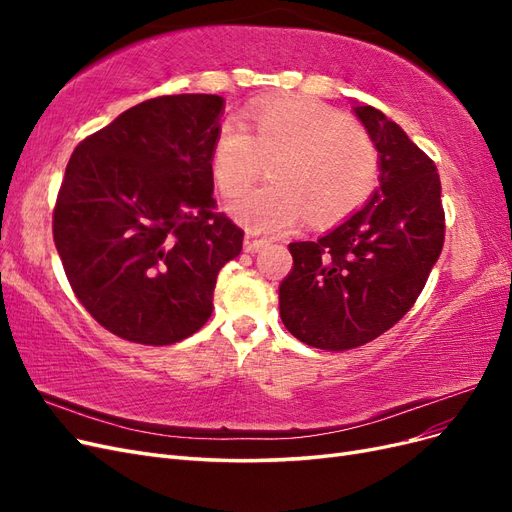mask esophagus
<instances>
[{
    "instance_id": "esophagus-1",
    "label": "esophagus",
    "mask_w": 512,
    "mask_h": 512,
    "mask_svg": "<svg viewBox=\"0 0 512 512\" xmlns=\"http://www.w3.org/2000/svg\"><path fill=\"white\" fill-rule=\"evenodd\" d=\"M265 245H267V239H258V237H254V235H245V239H243V250H245L247 254L260 252Z\"/></svg>"
}]
</instances>
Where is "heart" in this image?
Returning a JSON list of instances; mask_svg holds the SVG:
<instances>
[{
	"instance_id": "b5f03b06",
	"label": "heart",
	"mask_w": 512,
	"mask_h": 512,
	"mask_svg": "<svg viewBox=\"0 0 512 512\" xmlns=\"http://www.w3.org/2000/svg\"><path fill=\"white\" fill-rule=\"evenodd\" d=\"M226 119L211 151L218 190L238 194L270 162L272 183L237 198L228 211L252 232H284L305 213L316 224H333L365 203L378 179L374 138L337 108L312 98H286Z\"/></svg>"
}]
</instances>
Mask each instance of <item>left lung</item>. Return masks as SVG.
Wrapping results in <instances>:
<instances>
[{"label": "left lung", "mask_w": 512, "mask_h": 512, "mask_svg": "<svg viewBox=\"0 0 512 512\" xmlns=\"http://www.w3.org/2000/svg\"><path fill=\"white\" fill-rule=\"evenodd\" d=\"M352 113L378 149V188L316 241L290 243L280 316L299 342L350 350L389 331L425 288L444 245L438 168L374 106Z\"/></svg>", "instance_id": "left-lung-1"}]
</instances>
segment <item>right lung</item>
I'll return each mask as SVG.
<instances>
[{"label": "right lung", "instance_id": "1", "mask_svg": "<svg viewBox=\"0 0 512 512\" xmlns=\"http://www.w3.org/2000/svg\"><path fill=\"white\" fill-rule=\"evenodd\" d=\"M226 100L136 104L74 149L53 213L68 282L106 331L145 346L196 333L243 230L215 213L211 151Z\"/></svg>", "mask_w": 512, "mask_h": 512}]
</instances>
